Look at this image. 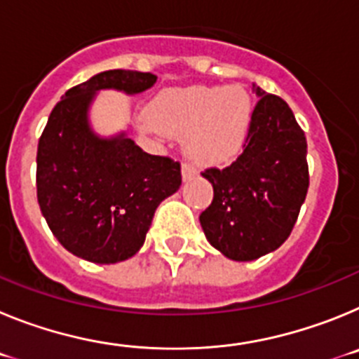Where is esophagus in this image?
<instances>
[{"label": "esophagus", "instance_id": "1", "mask_svg": "<svg viewBox=\"0 0 359 359\" xmlns=\"http://www.w3.org/2000/svg\"><path fill=\"white\" fill-rule=\"evenodd\" d=\"M196 174H198V170H196L194 165H190V163H183V165H182L183 182H189L190 177H194Z\"/></svg>", "mask_w": 359, "mask_h": 359}]
</instances>
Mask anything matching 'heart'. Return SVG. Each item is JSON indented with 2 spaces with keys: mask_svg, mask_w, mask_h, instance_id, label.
Here are the masks:
<instances>
[{
  "mask_svg": "<svg viewBox=\"0 0 359 359\" xmlns=\"http://www.w3.org/2000/svg\"><path fill=\"white\" fill-rule=\"evenodd\" d=\"M253 106L243 86H194L161 91L140 115L149 133L183 138L185 154L199 165L239 156L252 128Z\"/></svg>",
  "mask_w": 359,
  "mask_h": 359,
  "instance_id": "heart-1",
  "label": "heart"
}]
</instances>
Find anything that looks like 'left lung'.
<instances>
[{
	"label": "left lung",
	"mask_w": 359,
	"mask_h": 359,
	"mask_svg": "<svg viewBox=\"0 0 359 359\" xmlns=\"http://www.w3.org/2000/svg\"><path fill=\"white\" fill-rule=\"evenodd\" d=\"M259 97L248 140L226 169H207L214 187L199 215L208 243L231 261H255L290 237L309 187L306 135L277 95L253 84Z\"/></svg>",
	"instance_id": "obj_1"
}]
</instances>
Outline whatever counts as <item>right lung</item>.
I'll use <instances>...</instances> for the list:
<instances>
[{"instance_id":"1","label":"right lung","mask_w":359,"mask_h":359,"mask_svg":"<svg viewBox=\"0 0 359 359\" xmlns=\"http://www.w3.org/2000/svg\"><path fill=\"white\" fill-rule=\"evenodd\" d=\"M152 73L107 69L62 95L37 147V201L57 241L95 264L128 261L144 246L158 205L182 185L180 163L142 151L126 131L100 136L90 122L98 91L138 95Z\"/></svg>"}]
</instances>
